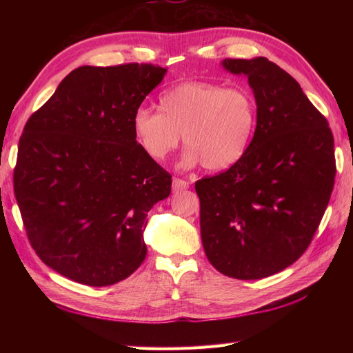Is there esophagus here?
Returning <instances> with one entry per match:
<instances>
[{"label": "esophagus", "mask_w": 353, "mask_h": 353, "mask_svg": "<svg viewBox=\"0 0 353 353\" xmlns=\"http://www.w3.org/2000/svg\"><path fill=\"white\" fill-rule=\"evenodd\" d=\"M188 186L190 183L183 181V179H177V177L172 179V191H182L188 188Z\"/></svg>", "instance_id": "esophagus-1"}]
</instances>
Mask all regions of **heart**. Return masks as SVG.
<instances>
[{"mask_svg": "<svg viewBox=\"0 0 353 353\" xmlns=\"http://www.w3.org/2000/svg\"><path fill=\"white\" fill-rule=\"evenodd\" d=\"M133 133L150 159L161 162L183 134V167L223 171L243 159L256 127V103L245 88L183 81L161 95V110L139 106Z\"/></svg>", "mask_w": 353, "mask_h": 353, "instance_id": "heart-1", "label": "heart"}]
</instances>
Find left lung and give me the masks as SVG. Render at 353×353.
Returning a JSON list of instances; mask_svg holds the SVG:
<instances>
[{
  "label": "left lung",
  "mask_w": 353,
  "mask_h": 353,
  "mask_svg": "<svg viewBox=\"0 0 353 353\" xmlns=\"http://www.w3.org/2000/svg\"><path fill=\"white\" fill-rule=\"evenodd\" d=\"M256 100V129L238 163L196 182L209 262L235 279H262L302 256L335 181L327 119L287 71L265 57L224 59Z\"/></svg>",
  "instance_id": "1"
}]
</instances>
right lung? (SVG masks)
I'll return each instance as SVG.
<instances>
[{
  "instance_id": "obj_1",
  "label": "right lung",
  "mask_w": 353,
  "mask_h": 353,
  "mask_svg": "<svg viewBox=\"0 0 353 353\" xmlns=\"http://www.w3.org/2000/svg\"><path fill=\"white\" fill-rule=\"evenodd\" d=\"M167 70L152 63L80 66L28 118L13 190L28 241L68 279L108 287L145 259L147 212L171 192L132 118Z\"/></svg>"
}]
</instances>
